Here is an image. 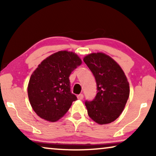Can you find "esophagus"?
Here are the masks:
<instances>
[{
  "label": "esophagus",
  "mask_w": 156,
  "mask_h": 156,
  "mask_svg": "<svg viewBox=\"0 0 156 156\" xmlns=\"http://www.w3.org/2000/svg\"><path fill=\"white\" fill-rule=\"evenodd\" d=\"M83 98H84V95H83L82 94H79L77 96V99H80V100H82Z\"/></svg>",
  "instance_id": "esophagus-1"
}]
</instances>
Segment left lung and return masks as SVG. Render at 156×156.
Here are the masks:
<instances>
[{
	"mask_svg": "<svg viewBox=\"0 0 156 156\" xmlns=\"http://www.w3.org/2000/svg\"><path fill=\"white\" fill-rule=\"evenodd\" d=\"M94 76L97 94L85 102L89 116L100 125L114 121L124 109L130 94L129 83L120 65L103 52H94L83 59Z\"/></svg>",
	"mask_w": 156,
	"mask_h": 156,
	"instance_id": "1",
	"label": "left lung"
}]
</instances>
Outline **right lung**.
I'll list each match as a JSON object with an SVG mask.
<instances>
[{"label":"right lung","mask_w":156,"mask_h":156,"mask_svg":"<svg viewBox=\"0 0 156 156\" xmlns=\"http://www.w3.org/2000/svg\"><path fill=\"white\" fill-rule=\"evenodd\" d=\"M82 63L75 52L62 50L44 59L31 74L27 95L38 116L55 122L65 116L76 101L70 91L69 75Z\"/></svg>","instance_id":"right-lung-1"}]
</instances>
